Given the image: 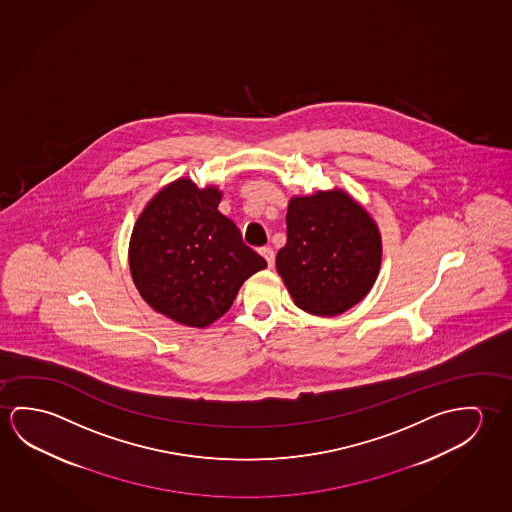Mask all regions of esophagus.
Masks as SVG:
<instances>
[{
  "label": "esophagus",
  "mask_w": 512,
  "mask_h": 512,
  "mask_svg": "<svg viewBox=\"0 0 512 512\" xmlns=\"http://www.w3.org/2000/svg\"><path fill=\"white\" fill-rule=\"evenodd\" d=\"M260 254L267 260L268 268L274 267V251L270 247H261Z\"/></svg>",
  "instance_id": "1"
}]
</instances>
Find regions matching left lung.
I'll use <instances>...</instances> for the list:
<instances>
[{
    "instance_id": "1",
    "label": "left lung",
    "mask_w": 512,
    "mask_h": 512,
    "mask_svg": "<svg viewBox=\"0 0 512 512\" xmlns=\"http://www.w3.org/2000/svg\"><path fill=\"white\" fill-rule=\"evenodd\" d=\"M276 267L299 308L334 317L370 292L381 267V236L341 190L295 197Z\"/></svg>"
}]
</instances>
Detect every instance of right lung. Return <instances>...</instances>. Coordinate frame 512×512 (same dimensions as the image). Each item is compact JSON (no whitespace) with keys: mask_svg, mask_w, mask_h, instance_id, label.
Wrapping results in <instances>:
<instances>
[{"mask_svg":"<svg viewBox=\"0 0 512 512\" xmlns=\"http://www.w3.org/2000/svg\"><path fill=\"white\" fill-rule=\"evenodd\" d=\"M217 188L190 179L163 188L138 217L131 276L144 301L165 317L206 327L222 317L247 277L267 267L217 206Z\"/></svg>","mask_w":512,"mask_h":512,"instance_id":"right-lung-1","label":"right lung"}]
</instances>
